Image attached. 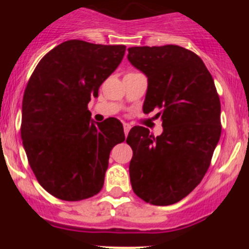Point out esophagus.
Listing matches in <instances>:
<instances>
[{"mask_svg": "<svg viewBox=\"0 0 249 249\" xmlns=\"http://www.w3.org/2000/svg\"><path fill=\"white\" fill-rule=\"evenodd\" d=\"M123 126H124V132H125V136H127V134H129L130 129H131V125L127 124V123H124L123 124Z\"/></svg>", "mask_w": 249, "mask_h": 249, "instance_id": "esophagus-1", "label": "esophagus"}]
</instances>
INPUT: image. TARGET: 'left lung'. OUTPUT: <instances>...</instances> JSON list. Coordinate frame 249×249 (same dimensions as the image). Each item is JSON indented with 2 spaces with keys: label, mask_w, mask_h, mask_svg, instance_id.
I'll return each mask as SVG.
<instances>
[{
  "label": "left lung",
  "mask_w": 249,
  "mask_h": 249,
  "mask_svg": "<svg viewBox=\"0 0 249 249\" xmlns=\"http://www.w3.org/2000/svg\"><path fill=\"white\" fill-rule=\"evenodd\" d=\"M130 64L148 78L143 112L160 108L162 134L135 126L129 172L135 194L157 206L176 203L197 187L220 139V101L195 53L179 46L131 47Z\"/></svg>",
  "instance_id": "left-lung-1"
}]
</instances>
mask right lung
Wrapping results in <instances>:
<instances>
[{"label":"right lung","mask_w":249,"mask_h":249,"mask_svg":"<svg viewBox=\"0 0 249 249\" xmlns=\"http://www.w3.org/2000/svg\"><path fill=\"white\" fill-rule=\"evenodd\" d=\"M125 48L66 41L44 55L27 83L22 145L38 183L57 199L79 201L96 195L110 150L125 140L119 120L96 123L88 109L122 62Z\"/></svg>","instance_id":"right-lung-1"}]
</instances>
